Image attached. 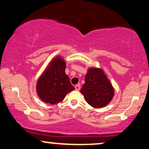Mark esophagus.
<instances>
[{
	"label": "esophagus",
	"instance_id": "esophagus-1",
	"mask_svg": "<svg viewBox=\"0 0 149 149\" xmlns=\"http://www.w3.org/2000/svg\"><path fill=\"white\" fill-rule=\"evenodd\" d=\"M74 88H75V89H76L77 91H79V89H80L81 87H80V85H75Z\"/></svg>",
	"mask_w": 149,
	"mask_h": 149
}]
</instances>
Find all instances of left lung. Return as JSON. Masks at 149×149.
I'll list each match as a JSON object with an SVG mask.
<instances>
[{"label":"left lung","instance_id":"1","mask_svg":"<svg viewBox=\"0 0 149 149\" xmlns=\"http://www.w3.org/2000/svg\"><path fill=\"white\" fill-rule=\"evenodd\" d=\"M80 91L89 105L102 108L112 100L115 90L103 70L89 68Z\"/></svg>","mask_w":149,"mask_h":149}]
</instances>
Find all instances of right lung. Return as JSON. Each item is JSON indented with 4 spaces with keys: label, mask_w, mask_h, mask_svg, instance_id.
<instances>
[{
    "label": "right lung",
    "mask_w": 149,
    "mask_h": 149,
    "mask_svg": "<svg viewBox=\"0 0 149 149\" xmlns=\"http://www.w3.org/2000/svg\"><path fill=\"white\" fill-rule=\"evenodd\" d=\"M66 64L60 56L48 64L36 83V93L44 102L56 104L62 102L67 93L74 90L65 72Z\"/></svg>",
    "instance_id": "right-lung-1"
}]
</instances>
